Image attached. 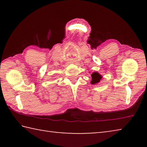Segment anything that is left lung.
I'll use <instances>...</instances> for the list:
<instances>
[{"mask_svg":"<svg viewBox=\"0 0 147 147\" xmlns=\"http://www.w3.org/2000/svg\"><path fill=\"white\" fill-rule=\"evenodd\" d=\"M91 77H92V80L91 82V84H95L96 83H98L100 82V80L102 78V76L99 74L98 73H96L94 72L93 74H91Z\"/></svg>","mask_w":147,"mask_h":147,"instance_id":"obj_1","label":"left lung"}]
</instances>
